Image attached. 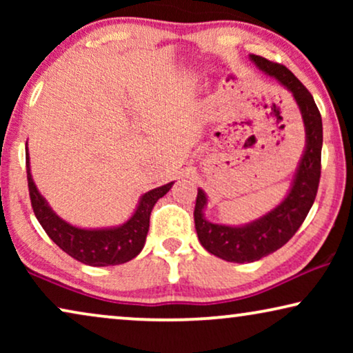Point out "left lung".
I'll list each match as a JSON object with an SVG mask.
<instances>
[{"instance_id":"left-lung-1","label":"left lung","mask_w":353,"mask_h":353,"mask_svg":"<svg viewBox=\"0 0 353 353\" xmlns=\"http://www.w3.org/2000/svg\"><path fill=\"white\" fill-rule=\"evenodd\" d=\"M249 59L292 94L305 127V149L286 197L268 214L250 223L238 226L212 223L204 215L207 194L197 188L194 207L197 238L207 252L233 263L255 262L283 248L310 212L321 175L323 123L310 91L284 65L255 54H250Z\"/></svg>"}]
</instances>
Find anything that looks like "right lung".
Instances as JSON below:
<instances>
[{
	"label": "right lung",
	"instance_id": "1",
	"mask_svg": "<svg viewBox=\"0 0 353 353\" xmlns=\"http://www.w3.org/2000/svg\"><path fill=\"white\" fill-rule=\"evenodd\" d=\"M28 192L33 212L46 234L70 257L91 267H109L120 265L137 257L144 248L149 231V219L156 202L170 191L173 181L154 188L139 197L138 205L132 216L119 226L109 228H79L62 220L48 201L38 191L30 172L28 148L26 152Z\"/></svg>",
	"mask_w": 353,
	"mask_h": 353
}]
</instances>
